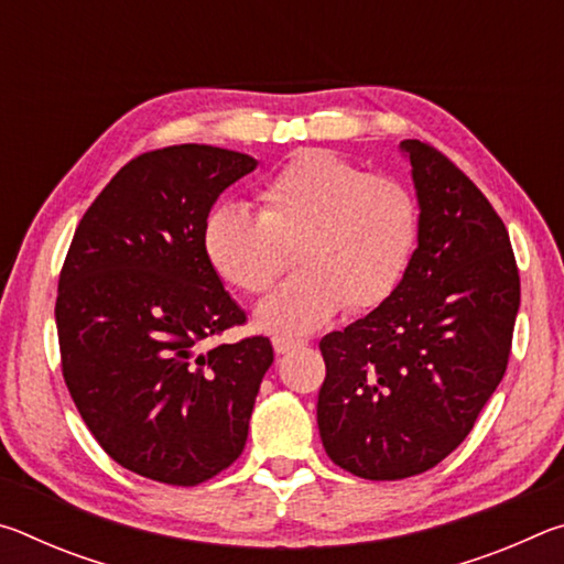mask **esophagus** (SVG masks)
Masks as SVG:
<instances>
[{"mask_svg":"<svg viewBox=\"0 0 564 564\" xmlns=\"http://www.w3.org/2000/svg\"><path fill=\"white\" fill-rule=\"evenodd\" d=\"M303 343L301 340H293V338H283V336H275L273 338V350L279 352V356H285V352H291L295 348H301Z\"/></svg>","mask_w":564,"mask_h":564,"instance_id":"1","label":"esophagus"}]
</instances>
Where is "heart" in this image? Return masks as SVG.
<instances>
[{
	"label": "heart",
	"mask_w": 564,
	"mask_h": 564,
	"mask_svg": "<svg viewBox=\"0 0 564 564\" xmlns=\"http://www.w3.org/2000/svg\"><path fill=\"white\" fill-rule=\"evenodd\" d=\"M259 214L218 204L202 231L204 253L246 295L293 273L256 311L263 330L303 336L343 308H378L403 283L420 238V206L403 181L368 174L326 149H305L265 178Z\"/></svg>",
	"instance_id": "heart-1"
}]
</instances>
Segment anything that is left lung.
Instances as JSON below:
<instances>
[{"mask_svg":"<svg viewBox=\"0 0 564 564\" xmlns=\"http://www.w3.org/2000/svg\"><path fill=\"white\" fill-rule=\"evenodd\" d=\"M413 166L420 238L403 283L321 338L318 431L333 463L403 480L445 460L500 386L520 308L508 228L451 159L400 141Z\"/></svg>","mask_w":564,"mask_h":564,"instance_id":"8db88e82","label":"left lung"}]
</instances>
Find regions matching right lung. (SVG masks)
I'll return each instance as SVG.
<instances>
[{"label": "right lung", "instance_id": "add662e5", "mask_svg": "<svg viewBox=\"0 0 564 564\" xmlns=\"http://www.w3.org/2000/svg\"><path fill=\"white\" fill-rule=\"evenodd\" d=\"M238 151L181 144L131 159L76 226L56 293L62 373L111 460L194 488L243 453L269 338L202 352L243 326L204 253L216 198L251 174Z\"/></svg>", "mask_w": 564, "mask_h": 564}]
</instances>
